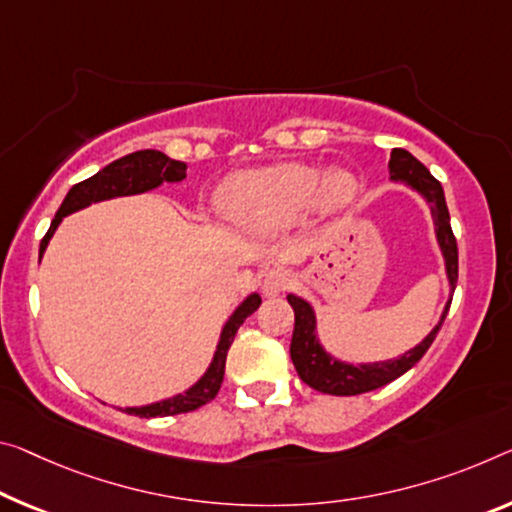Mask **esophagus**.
<instances>
[{
  "instance_id": "esophagus-1",
  "label": "esophagus",
  "mask_w": 512,
  "mask_h": 512,
  "mask_svg": "<svg viewBox=\"0 0 512 512\" xmlns=\"http://www.w3.org/2000/svg\"><path fill=\"white\" fill-rule=\"evenodd\" d=\"M291 285V275L285 269H271L264 273L262 278V291L266 296H278L282 291H287Z\"/></svg>"
}]
</instances>
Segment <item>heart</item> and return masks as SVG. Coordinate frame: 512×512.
Segmentation results:
<instances>
[{
  "instance_id": "heart-1",
  "label": "heart",
  "mask_w": 512,
  "mask_h": 512,
  "mask_svg": "<svg viewBox=\"0 0 512 512\" xmlns=\"http://www.w3.org/2000/svg\"><path fill=\"white\" fill-rule=\"evenodd\" d=\"M360 180L346 168L321 175L307 164H273L239 170L227 177L218 202L234 223L253 232H278L305 214L312 205L321 212H342L358 198Z\"/></svg>"
}]
</instances>
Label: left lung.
Wrapping results in <instances>:
<instances>
[{
    "mask_svg": "<svg viewBox=\"0 0 512 512\" xmlns=\"http://www.w3.org/2000/svg\"><path fill=\"white\" fill-rule=\"evenodd\" d=\"M389 177H392L394 182L408 184L410 189H415L419 196L428 202V207H431V214L435 221V237H437V243H440L444 266H446V278H449L451 291H456L458 243L451 230V218H449V209H446L442 184L428 173V168L421 164V161H417L408 150L403 148L392 150V157H389ZM287 300L289 305L294 307V316H296L294 337H291V346H289L291 362H294V367L303 383L316 389V392L332 394V396L364 394L403 376V373L415 367V364L424 358L428 348H431L433 339L437 337V332H440L442 323L446 319V312H449L451 307V296H449V303H446L437 326L428 332L424 342L417 344L415 348H410V351H405L401 358L385 360V362H369V364H348L332 358L326 348L321 346L319 337H316V316H314L312 305L294 294H289Z\"/></svg>",
    "mask_w": 512,
    "mask_h": 512,
    "instance_id": "1",
    "label": "left lung"
}]
</instances>
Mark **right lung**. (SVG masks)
<instances>
[{
    "label": "right lung",
    "instance_id": "right-lung-1",
    "mask_svg": "<svg viewBox=\"0 0 512 512\" xmlns=\"http://www.w3.org/2000/svg\"><path fill=\"white\" fill-rule=\"evenodd\" d=\"M186 177V164L184 161H175L166 157L164 152L159 150H139L127 154V157H120L113 161V164L104 166L100 173H95L88 180L79 182L72 186L68 191L66 200L61 202L59 212H56L54 221L50 225V230L40 241V257H43L47 243H50L52 234L59 223L72 212H79L93 202H102V200H111V198H120V196H136V193H145L161 186L164 182H182ZM262 298L259 294H250L243 303L232 312L230 319L223 326L221 339H218L214 360L209 364V369L205 371L196 385H191L184 394H177L173 399H164L150 405H141V408H125L127 415H136V417H170V415H182V412H191L198 410L202 405H207L214 399L221 389L223 376H225V360H227V351L234 342V335L241 328V323L253 314Z\"/></svg>",
    "mask_w": 512,
    "mask_h": 512
}]
</instances>
